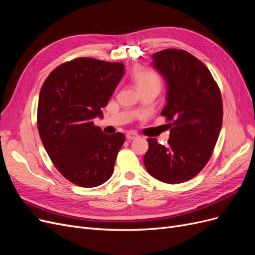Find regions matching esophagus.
I'll list each match as a JSON object with an SVG mask.
<instances>
[{
    "instance_id": "34e87169",
    "label": "esophagus",
    "mask_w": 255,
    "mask_h": 255,
    "mask_svg": "<svg viewBox=\"0 0 255 255\" xmlns=\"http://www.w3.org/2000/svg\"><path fill=\"white\" fill-rule=\"evenodd\" d=\"M138 137H139V136H138L136 133H128V134H127V139L128 141L134 140V139H136V138H138Z\"/></svg>"
}]
</instances>
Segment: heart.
<instances>
[{"label":"heart","instance_id":"1","mask_svg":"<svg viewBox=\"0 0 255 255\" xmlns=\"http://www.w3.org/2000/svg\"><path fill=\"white\" fill-rule=\"evenodd\" d=\"M133 79L140 91L149 89L159 90L161 86L159 75L148 69H137L133 73Z\"/></svg>","mask_w":255,"mask_h":255}]
</instances>
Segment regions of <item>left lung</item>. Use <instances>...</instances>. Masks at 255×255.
I'll return each mask as SVG.
<instances>
[{"instance_id": "obj_1", "label": "left lung", "mask_w": 255, "mask_h": 255, "mask_svg": "<svg viewBox=\"0 0 255 255\" xmlns=\"http://www.w3.org/2000/svg\"><path fill=\"white\" fill-rule=\"evenodd\" d=\"M152 66L167 81V104L161 116L170 135L167 145L148 138L144 167L155 179L180 184L200 173L210 160L222 126L218 84L207 67L184 50L153 54Z\"/></svg>"}]
</instances>
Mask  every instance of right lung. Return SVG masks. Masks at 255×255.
Returning <instances> with one entry per match:
<instances>
[{
  "label": "right lung",
  "instance_id": "add662e5",
  "mask_svg": "<svg viewBox=\"0 0 255 255\" xmlns=\"http://www.w3.org/2000/svg\"><path fill=\"white\" fill-rule=\"evenodd\" d=\"M125 65L79 57L59 65L42 84L37 127L52 163L65 179L96 187L110 179L122 133L107 135L95 126L117 87Z\"/></svg>",
  "mask_w": 255,
  "mask_h": 255
}]
</instances>
